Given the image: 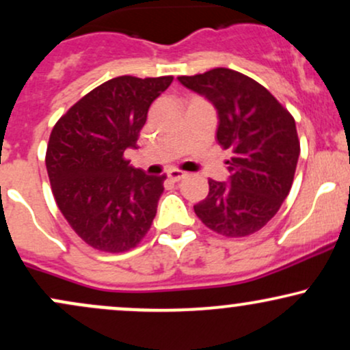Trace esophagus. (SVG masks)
Returning a JSON list of instances; mask_svg holds the SVG:
<instances>
[{
  "label": "esophagus",
  "mask_w": 350,
  "mask_h": 350,
  "mask_svg": "<svg viewBox=\"0 0 350 350\" xmlns=\"http://www.w3.org/2000/svg\"><path fill=\"white\" fill-rule=\"evenodd\" d=\"M186 176H187L186 172H183L179 170H170V171H167V178H170L172 183H179V180L186 178Z\"/></svg>",
  "instance_id": "esophagus-1"
}]
</instances>
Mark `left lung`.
<instances>
[{"instance_id": "8db88e82", "label": "left lung", "mask_w": 350, "mask_h": 350, "mask_svg": "<svg viewBox=\"0 0 350 350\" xmlns=\"http://www.w3.org/2000/svg\"><path fill=\"white\" fill-rule=\"evenodd\" d=\"M178 80L215 107L217 142L234 152L227 161L230 178L208 179V194L194 206L196 215L220 235L255 234L290 194L299 158L295 118L267 88L237 70L217 67Z\"/></svg>"}]
</instances>
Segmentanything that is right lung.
<instances>
[{
  "instance_id": "right-lung-1",
  "label": "right lung",
  "mask_w": 350,
  "mask_h": 350,
  "mask_svg": "<svg viewBox=\"0 0 350 350\" xmlns=\"http://www.w3.org/2000/svg\"><path fill=\"white\" fill-rule=\"evenodd\" d=\"M171 75H122L88 92L59 118L46 167L57 207L83 242L102 252L133 248L150 230L166 176H148L124 159L136 148L151 103Z\"/></svg>"
}]
</instances>
